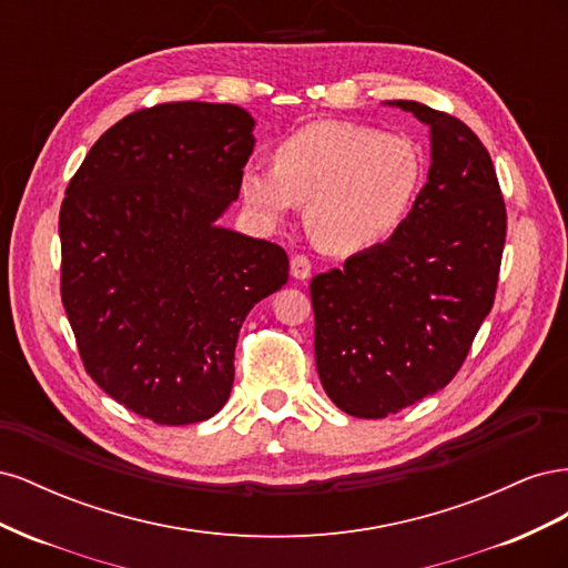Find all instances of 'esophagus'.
I'll use <instances>...</instances> for the list:
<instances>
[{
  "label": "esophagus",
  "instance_id": "esophagus-1",
  "mask_svg": "<svg viewBox=\"0 0 568 568\" xmlns=\"http://www.w3.org/2000/svg\"><path fill=\"white\" fill-rule=\"evenodd\" d=\"M311 272H313L311 257L303 255V253L291 255V277H296V280H307V277H311Z\"/></svg>",
  "mask_w": 568,
  "mask_h": 568
}]
</instances>
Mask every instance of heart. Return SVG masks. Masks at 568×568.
<instances>
[{
	"mask_svg": "<svg viewBox=\"0 0 568 568\" xmlns=\"http://www.w3.org/2000/svg\"><path fill=\"white\" fill-rule=\"evenodd\" d=\"M424 180L426 156L412 136L322 120L282 140L274 165H248L242 196L267 222L307 203L315 242L332 253H355L403 227Z\"/></svg>",
	"mask_w": 568,
	"mask_h": 568,
	"instance_id": "1",
	"label": "heart"
}]
</instances>
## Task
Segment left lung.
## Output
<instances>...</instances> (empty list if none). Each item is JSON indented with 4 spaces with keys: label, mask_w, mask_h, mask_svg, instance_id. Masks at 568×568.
Wrapping results in <instances>:
<instances>
[{
    "label": "left lung",
    "mask_w": 568,
    "mask_h": 568,
    "mask_svg": "<svg viewBox=\"0 0 568 568\" xmlns=\"http://www.w3.org/2000/svg\"><path fill=\"white\" fill-rule=\"evenodd\" d=\"M432 128V168L386 244L311 282L332 403L382 419L448 386L495 301L507 209L490 153L459 118L395 101Z\"/></svg>",
    "instance_id": "8db88e82"
}]
</instances>
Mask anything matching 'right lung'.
<instances>
[{"label": "right lung", "mask_w": 568, "mask_h": 568, "mask_svg": "<svg viewBox=\"0 0 568 568\" xmlns=\"http://www.w3.org/2000/svg\"><path fill=\"white\" fill-rule=\"evenodd\" d=\"M232 104L140 109L99 136L59 213L61 301L94 384L165 426L213 417L251 307L282 288L277 244L222 230L253 151Z\"/></svg>", "instance_id": "obj_1"}]
</instances>
